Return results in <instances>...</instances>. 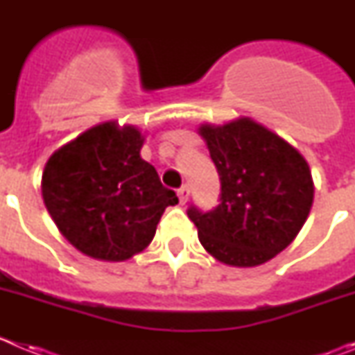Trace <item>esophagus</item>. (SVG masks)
Masks as SVG:
<instances>
[{
	"label": "esophagus",
	"mask_w": 355,
	"mask_h": 355,
	"mask_svg": "<svg viewBox=\"0 0 355 355\" xmlns=\"http://www.w3.org/2000/svg\"><path fill=\"white\" fill-rule=\"evenodd\" d=\"M178 197H180L181 205H184V202L188 200V197H190V188H188L187 184H184V187H181L180 190H178Z\"/></svg>",
	"instance_id": "esophagus-1"
}]
</instances>
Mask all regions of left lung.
Here are the masks:
<instances>
[{"mask_svg":"<svg viewBox=\"0 0 355 355\" xmlns=\"http://www.w3.org/2000/svg\"><path fill=\"white\" fill-rule=\"evenodd\" d=\"M220 175V205L188 208L199 241L231 266H258L286 249L311 211L315 184L306 158L249 117L200 124Z\"/></svg>","mask_w":355,"mask_h":355,"instance_id":"1","label":"left lung"}]
</instances>
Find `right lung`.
Listing matches in <instances>:
<instances>
[{
	"instance_id": "add662e5",
	"label": "right lung",
	"mask_w": 355,
	"mask_h": 355,
	"mask_svg": "<svg viewBox=\"0 0 355 355\" xmlns=\"http://www.w3.org/2000/svg\"><path fill=\"white\" fill-rule=\"evenodd\" d=\"M139 128L115 121L55 150L42 172V199L65 240L85 256L124 261L142 252L178 196L142 159Z\"/></svg>"
}]
</instances>
